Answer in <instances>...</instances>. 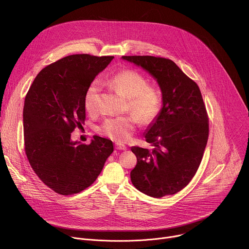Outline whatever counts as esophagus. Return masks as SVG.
<instances>
[{"mask_svg":"<svg viewBox=\"0 0 249 249\" xmlns=\"http://www.w3.org/2000/svg\"><path fill=\"white\" fill-rule=\"evenodd\" d=\"M115 148H116L117 150H121V151L127 150V147H126L125 145H123V144H120V143H116V144H115Z\"/></svg>","mask_w":249,"mask_h":249,"instance_id":"34e87169","label":"esophagus"}]
</instances>
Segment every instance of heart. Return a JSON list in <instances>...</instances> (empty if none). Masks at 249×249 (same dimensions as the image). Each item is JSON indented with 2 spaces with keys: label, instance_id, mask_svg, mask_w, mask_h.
I'll return each instance as SVG.
<instances>
[{
  "label": "heart",
  "instance_id": "1",
  "mask_svg": "<svg viewBox=\"0 0 249 249\" xmlns=\"http://www.w3.org/2000/svg\"><path fill=\"white\" fill-rule=\"evenodd\" d=\"M114 90L128 99L129 108L143 123L152 122L160 113L161 99L159 92L148 87V82L135 70L125 69L103 81ZM99 87L96 82L92 83L85 96L87 111L92 113L97 108V96ZM138 124L135 115H125L106 119L99 127V132L117 142L128 141Z\"/></svg>",
  "mask_w": 249,
  "mask_h": 249
}]
</instances>
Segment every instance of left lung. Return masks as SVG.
Masks as SVG:
<instances>
[{
  "mask_svg": "<svg viewBox=\"0 0 249 249\" xmlns=\"http://www.w3.org/2000/svg\"><path fill=\"white\" fill-rule=\"evenodd\" d=\"M154 78L162 105L144 133L148 149L132 147L137 164L131 181L142 193L155 198L172 195L193 178L205 151L209 124L199 87L173 61L154 56H122Z\"/></svg>",
  "mask_w": 249,
  "mask_h": 249,
  "instance_id": "1",
  "label": "left lung"
}]
</instances>
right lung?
<instances>
[{
    "label": "right lung",
    "instance_id": "obj_1",
    "mask_svg": "<svg viewBox=\"0 0 249 249\" xmlns=\"http://www.w3.org/2000/svg\"><path fill=\"white\" fill-rule=\"evenodd\" d=\"M113 58H62L41 71L25 96V154L40 180L56 193L72 195L90 186L113 152L108 139L95 136L89 145L71 139L85 122L87 90Z\"/></svg>",
    "mask_w": 249,
    "mask_h": 249
}]
</instances>
